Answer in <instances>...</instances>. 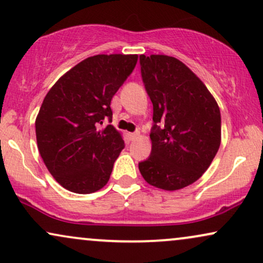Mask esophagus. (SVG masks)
<instances>
[{
    "instance_id": "esophagus-1",
    "label": "esophagus",
    "mask_w": 263,
    "mask_h": 263,
    "mask_svg": "<svg viewBox=\"0 0 263 263\" xmlns=\"http://www.w3.org/2000/svg\"><path fill=\"white\" fill-rule=\"evenodd\" d=\"M128 136H129V138H131V140L134 141V140H136V138L138 137V136H140V132H134V134H129Z\"/></svg>"
}]
</instances>
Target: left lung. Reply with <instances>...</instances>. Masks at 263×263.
<instances>
[{
    "mask_svg": "<svg viewBox=\"0 0 263 263\" xmlns=\"http://www.w3.org/2000/svg\"><path fill=\"white\" fill-rule=\"evenodd\" d=\"M145 90L153 104L152 152L138 164L154 187L175 191L194 183L220 145V111L200 78L180 60L140 56Z\"/></svg>",
    "mask_w": 263,
    "mask_h": 263,
    "instance_id": "left-lung-1",
    "label": "left lung"
}]
</instances>
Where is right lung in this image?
I'll list each match as a JSON object with an SVG mask.
<instances>
[{"instance_id":"1","label":"right lung","mask_w":263,"mask_h":263,"mask_svg":"<svg viewBox=\"0 0 263 263\" xmlns=\"http://www.w3.org/2000/svg\"><path fill=\"white\" fill-rule=\"evenodd\" d=\"M137 55H96L66 72L46 94L35 120L39 153L62 187L87 195L103 189L125 147L111 122L112 97Z\"/></svg>"}]
</instances>
